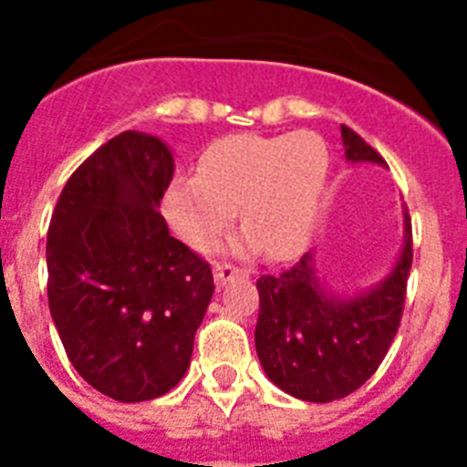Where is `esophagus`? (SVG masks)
<instances>
[{
    "instance_id": "obj_1",
    "label": "esophagus",
    "mask_w": 467,
    "mask_h": 467,
    "mask_svg": "<svg viewBox=\"0 0 467 467\" xmlns=\"http://www.w3.org/2000/svg\"><path fill=\"white\" fill-rule=\"evenodd\" d=\"M214 283L217 285H226L229 280L238 278V275H247L245 269H238L236 264H231V262H217L214 264Z\"/></svg>"
}]
</instances>
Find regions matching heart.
<instances>
[{
  "label": "heart",
  "mask_w": 467,
  "mask_h": 467,
  "mask_svg": "<svg viewBox=\"0 0 467 467\" xmlns=\"http://www.w3.org/2000/svg\"><path fill=\"white\" fill-rule=\"evenodd\" d=\"M329 154L316 133L226 135L205 147L198 172L172 177L163 213L192 247L205 250L234 220L259 253L285 259L299 253L316 224Z\"/></svg>",
  "instance_id": "b5f03b06"
}]
</instances>
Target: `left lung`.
Instances as JSON below:
<instances>
[{"label":"left lung","mask_w":467,"mask_h":467,"mask_svg":"<svg viewBox=\"0 0 467 467\" xmlns=\"http://www.w3.org/2000/svg\"><path fill=\"white\" fill-rule=\"evenodd\" d=\"M341 138L353 163H386L353 128L341 126ZM411 259V217L404 213L398 266L369 295L346 301L325 295L311 254L280 274L262 275L254 346L266 377L306 402H332L358 390L377 372L398 334Z\"/></svg>","instance_id":"obj_1"}]
</instances>
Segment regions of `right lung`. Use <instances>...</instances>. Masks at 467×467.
I'll return each instance as SVG.
<instances>
[{"instance_id": "1", "label": "right lung", "mask_w": 467, "mask_h": 467, "mask_svg": "<svg viewBox=\"0 0 467 467\" xmlns=\"http://www.w3.org/2000/svg\"><path fill=\"white\" fill-rule=\"evenodd\" d=\"M172 172L166 144L126 130L72 172L48 224V308L65 353L119 402L180 383L214 290L210 264L156 210Z\"/></svg>"}]
</instances>
